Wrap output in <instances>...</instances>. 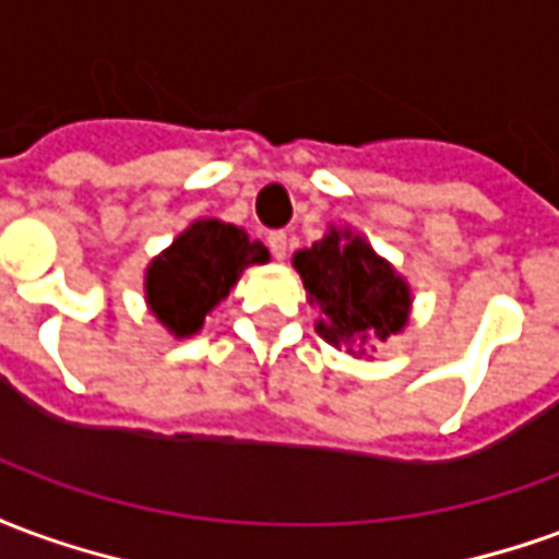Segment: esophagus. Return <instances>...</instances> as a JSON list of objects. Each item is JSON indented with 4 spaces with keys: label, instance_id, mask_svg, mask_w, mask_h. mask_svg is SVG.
<instances>
[{
    "label": "esophagus",
    "instance_id": "esophagus-1",
    "mask_svg": "<svg viewBox=\"0 0 559 559\" xmlns=\"http://www.w3.org/2000/svg\"><path fill=\"white\" fill-rule=\"evenodd\" d=\"M269 248H272V254L278 257V260H284V254H287V242H290V239H287V233L284 230H272L269 233Z\"/></svg>",
    "mask_w": 559,
    "mask_h": 559
}]
</instances>
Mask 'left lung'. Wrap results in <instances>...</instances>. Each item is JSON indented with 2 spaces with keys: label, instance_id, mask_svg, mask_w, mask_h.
<instances>
[{
  "label": "left lung",
  "instance_id": "8db88e82",
  "mask_svg": "<svg viewBox=\"0 0 559 559\" xmlns=\"http://www.w3.org/2000/svg\"><path fill=\"white\" fill-rule=\"evenodd\" d=\"M293 266L323 311L317 332L335 347L356 344L362 353L368 338L386 341L407 323V284L359 236L332 230L293 257Z\"/></svg>",
  "mask_w": 559,
  "mask_h": 559
}]
</instances>
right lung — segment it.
I'll return each instance as SVG.
<instances>
[{
	"label": "right lung",
	"instance_id": "add662e5",
	"mask_svg": "<svg viewBox=\"0 0 559 559\" xmlns=\"http://www.w3.org/2000/svg\"><path fill=\"white\" fill-rule=\"evenodd\" d=\"M266 260V248L251 242L239 227L197 221L148 266V308L173 335H194L209 308L230 293L242 269Z\"/></svg>",
	"mask_w": 559,
	"mask_h": 559
}]
</instances>
